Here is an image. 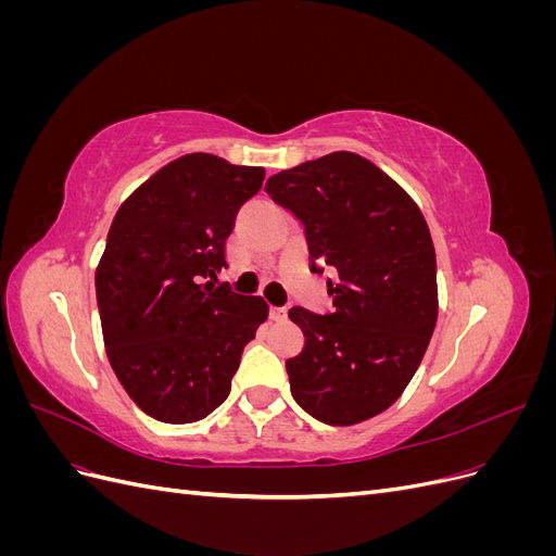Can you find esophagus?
Returning a JSON list of instances; mask_svg holds the SVG:
<instances>
[{
  "instance_id": "esophagus-1",
  "label": "esophagus",
  "mask_w": 556,
  "mask_h": 556,
  "mask_svg": "<svg viewBox=\"0 0 556 556\" xmlns=\"http://www.w3.org/2000/svg\"><path fill=\"white\" fill-rule=\"evenodd\" d=\"M271 319H276V323H282V319H288V308L271 306Z\"/></svg>"
}]
</instances>
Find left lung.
I'll return each mask as SVG.
<instances>
[{
  "label": "left lung",
  "instance_id": "obj_1",
  "mask_svg": "<svg viewBox=\"0 0 556 556\" xmlns=\"http://www.w3.org/2000/svg\"><path fill=\"white\" fill-rule=\"evenodd\" d=\"M264 190L304 225L311 271L333 268L331 313L290 311L306 336L285 362L292 396L333 427L376 417L408 387L439 317L425 215L399 182L348 150L285 169Z\"/></svg>",
  "mask_w": 556,
  "mask_h": 556
}]
</instances>
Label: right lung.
Here are the masks:
<instances>
[{
  "mask_svg": "<svg viewBox=\"0 0 556 556\" xmlns=\"http://www.w3.org/2000/svg\"><path fill=\"white\" fill-rule=\"evenodd\" d=\"M262 166L208 153L169 162L117 208L94 274L106 355L137 406L166 425L204 419L229 396L262 296L213 285Z\"/></svg>",
  "mask_w": 556,
  "mask_h": 556,
  "instance_id": "add662e5",
  "label": "right lung"
}]
</instances>
